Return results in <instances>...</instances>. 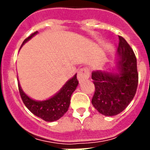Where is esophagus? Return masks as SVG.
Segmentation results:
<instances>
[{"label": "esophagus", "mask_w": 150, "mask_h": 150, "mask_svg": "<svg viewBox=\"0 0 150 150\" xmlns=\"http://www.w3.org/2000/svg\"><path fill=\"white\" fill-rule=\"evenodd\" d=\"M89 71L87 68H80L78 72V79L79 82L84 81V80L89 79Z\"/></svg>", "instance_id": "1"}]
</instances>
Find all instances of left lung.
Listing matches in <instances>:
<instances>
[{
	"label": "left lung",
	"instance_id": "1",
	"mask_svg": "<svg viewBox=\"0 0 150 150\" xmlns=\"http://www.w3.org/2000/svg\"><path fill=\"white\" fill-rule=\"evenodd\" d=\"M119 74L96 71L92 73L95 92L92 104L100 114L114 116L122 112L133 100L139 82L137 60L127 41L119 36Z\"/></svg>",
	"mask_w": 150,
	"mask_h": 150
}]
</instances>
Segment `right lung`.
<instances>
[{
	"mask_svg": "<svg viewBox=\"0 0 150 150\" xmlns=\"http://www.w3.org/2000/svg\"><path fill=\"white\" fill-rule=\"evenodd\" d=\"M37 33V31L32 33L28 36L22 43V46L25 43ZM79 84L77 75H75L72 79L67 82L63 88L60 90L58 93L51 97L49 100L44 101H36L32 100L23 93L18 83V90L20 96L24 103L25 107L36 116L40 117L46 121H54L61 118L66 112L68 111L70 105L71 96Z\"/></svg>",
	"mask_w": 150,
	"mask_h": 150,
	"instance_id": "1",
	"label": "right lung"
}]
</instances>
